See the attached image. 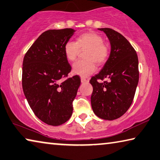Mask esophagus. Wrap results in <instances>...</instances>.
Wrapping results in <instances>:
<instances>
[{
	"label": "esophagus",
	"instance_id": "1",
	"mask_svg": "<svg viewBox=\"0 0 160 160\" xmlns=\"http://www.w3.org/2000/svg\"><path fill=\"white\" fill-rule=\"evenodd\" d=\"M80 80H81V82H82V83H85V82H88V80L87 79H85V78H83V77H81Z\"/></svg>",
	"mask_w": 160,
	"mask_h": 160
}]
</instances>
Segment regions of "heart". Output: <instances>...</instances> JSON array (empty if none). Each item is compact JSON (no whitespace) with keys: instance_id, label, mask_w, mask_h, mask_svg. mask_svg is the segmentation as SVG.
I'll use <instances>...</instances> for the list:
<instances>
[{"instance_id":"1","label":"heart","mask_w":160,"mask_h":160,"mask_svg":"<svg viewBox=\"0 0 160 160\" xmlns=\"http://www.w3.org/2000/svg\"><path fill=\"white\" fill-rule=\"evenodd\" d=\"M64 54L70 62L75 61L80 50H87L85 54L86 60L75 62L72 66V72L82 77H88L96 70L95 62L103 65L110 55V49L104 44L101 35L94 32H88L79 35L76 41L69 40L64 45Z\"/></svg>"}]
</instances>
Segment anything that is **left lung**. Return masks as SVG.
Listing matches in <instances>:
<instances>
[{
  "mask_svg": "<svg viewBox=\"0 0 160 160\" xmlns=\"http://www.w3.org/2000/svg\"><path fill=\"white\" fill-rule=\"evenodd\" d=\"M110 42V54L102 69L91 78V105L101 119L113 120L125 114L132 102L139 81L138 58L130 42L111 28H98ZM108 79L103 83L98 79Z\"/></svg>",
  "mask_w": 160,
  "mask_h": 160,
  "instance_id": "left-lung-1",
  "label": "left lung"
}]
</instances>
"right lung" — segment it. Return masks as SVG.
<instances>
[{"label":"right lung","instance_id":"right-lung-1","mask_svg":"<svg viewBox=\"0 0 160 160\" xmlns=\"http://www.w3.org/2000/svg\"><path fill=\"white\" fill-rule=\"evenodd\" d=\"M75 32L65 28L42 32L23 58L24 95L37 118L49 125H62L72 114L80 79L75 75L63 80L71 71L63 48Z\"/></svg>","mask_w":160,"mask_h":160}]
</instances>
